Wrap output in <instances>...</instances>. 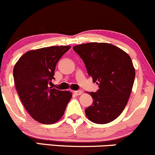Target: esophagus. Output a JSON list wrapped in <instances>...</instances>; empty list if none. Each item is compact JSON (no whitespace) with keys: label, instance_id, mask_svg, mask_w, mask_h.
<instances>
[{"label":"esophagus","instance_id":"1","mask_svg":"<svg viewBox=\"0 0 155 155\" xmlns=\"http://www.w3.org/2000/svg\"><path fill=\"white\" fill-rule=\"evenodd\" d=\"M73 94H74L76 96L82 95V91H73Z\"/></svg>","mask_w":155,"mask_h":155}]
</instances>
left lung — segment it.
Wrapping results in <instances>:
<instances>
[{"label": "left lung", "instance_id": "left-lung-1", "mask_svg": "<svg viewBox=\"0 0 155 155\" xmlns=\"http://www.w3.org/2000/svg\"><path fill=\"white\" fill-rule=\"evenodd\" d=\"M73 49L99 86L97 92L89 93L94 102L85 109L86 116L97 124L113 121L124 110L132 90L135 70L131 58L107 43L83 44Z\"/></svg>", "mask_w": 155, "mask_h": 155}]
</instances>
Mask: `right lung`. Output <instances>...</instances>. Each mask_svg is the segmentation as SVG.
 Segmentation results:
<instances>
[{
	"label": "right lung",
	"mask_w": 155,
	"mask_h": 155,
	"mask_svg": "<svg viewBox=\"0 0 155 155\" xmlns=\"http://www.w3.org/2000/svg\"><path fill=\"white\" fill-rule=\"evenodd\" d=\"M71 46H52L24 53L13 70L16 90L26 110L35 120L53 124L63 116L72 97L70 91L49 87L58 60Z\"/></svg>",
	"instance_id": "add662e5"
}]
</instances>
